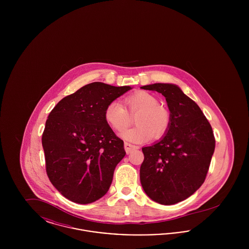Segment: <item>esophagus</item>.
<instances>
[{
    "label": "esophagus",
    "instance_id": "1",
    "mask_svg": "<svg viewBox=\"0 0 249 249\" xmlns=\"http://www.w3.org/2000/svg\"><path fill=\"white\" fill-rule=\"evenodd\" d=\"M124 148H125L126 153H127V154H130L132 151L138 149V146H137V145H133V144L129 143V142H125V143H124Z\"/></svg>",
    "mask_w": 249,
    "mask_h": 249
}]
</instances>
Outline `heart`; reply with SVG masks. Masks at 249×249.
Instances as JSON below:
<instances>
[{"label": "heart", "instance_id": "1", "mask_svg": "<svg viewBox=\"0 0 249 249\" xmlns=\"http://www.w3.org/2000/svg\"><path fill=\"white\" fill-rule=\"evenodd\" d=\"M126 108L119 102L110 103L105 112L107 123L117 131L127 129L131 123L130 117H136L135 128L126 130L121 137L132 142L148 141L162 137L170 126L171 117L165 107L159 105L153 95L139 91L126 98Z\"/></svg>", "mask_w": 249, "mask_h": 249}]
</instances>
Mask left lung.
<instances>
[{
    "mask_svg": "<svg viewBox=\"0 0 249 249\" xmlns=\"http://www.w3.org/2000/svg\"><path fill=\"white\" fill-rule=\"evenodd\" d=\"M141 89L163 95L171 117L161 139L142 148L141 185L151 200L175 204L204 182L214 151L213 130L201 108L178 85L155 83Z\"/></svg>",
    "mask_w": 249,
    "mask_h": 249,
    "instance_id": "obj_1",
    "label": "left lung"
}]
</instances>
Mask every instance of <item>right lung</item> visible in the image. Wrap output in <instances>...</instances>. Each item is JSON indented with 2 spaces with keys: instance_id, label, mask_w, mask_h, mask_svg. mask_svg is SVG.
<instances>
[{
  "instance_id": "1",
  "label": "right lung",
  "mask_w": 249,
  "mask_h": 249,
  "mask_svg": "<svg viewBox=\"0 0 249 249\" xmlns=\"http://www.w3.org/2000/svg\"><path fill=\"white\" fill-rule=\"evenodd\" d=\"M131 89L88 84L50 112L42 136L46 170L52 185L68 200L87 204L107 194L115 168L126 152L105 112Z\"/></svg>"
}]
</instances>
